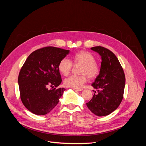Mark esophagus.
<instances>
[{"instance_id": "obj_1", "label": "esophagus", "mask_w": 146, "mask_h": 146, "mask_svg": "<svg viewBox=\"0 0 146 146\" xmlns=\"http://www.w3.org/2000/svg\"><path fill=\"white\" fill-rule=\"evenodd\" d=\"M73 90H75V91H81L83 90L82 89H75V88H74Z\"/></svg>"}]
</instances>
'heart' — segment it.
Returning a JSON list of instances; mask_svg holds the SVG:
<instances>
[{"mask_svg": "<svg viewBox=\"0 0 146 146\" xmlns=\"http://www.w3.org/2000/svg\"><path fill=\"white\" fill-rule=\"evenodd\" d=\"M73 63L75 65H82L79 69V76H71L66 78L64 83L67 87L80 89L87 81V76L89 78H96L100 72V68L95 61L94 56L87 51H80L75 54L73 57ZM73 64L68 58H64L58 64V69L60 72L67 76L71 72Z\"/></svg>", "mask_w": 146, "mask_h": 146, "instance_id": "obj_1", "label": "heart"}]
</instances>
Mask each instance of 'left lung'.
Instances as JSON below:
<instances>
[{"label": "left lung", "mask_w": 146, "mask_h": 146, "mask_svg": "<svg viewBox=\"0 0 146 146\" xmlns=\"http://www.w3.org/2000/svg\"><path fill=\"white\" fill-rule=\"evenodd\" d=\"M91 49L101 56L102 62L100 73L92 84L98 92L94 93L86 105L96 115L107 116L117 108L122 100L125 74L116 56L111 50L102 46L91 47Z\"/></svg>", "instance_id": "8db88e82"}]
</instances>
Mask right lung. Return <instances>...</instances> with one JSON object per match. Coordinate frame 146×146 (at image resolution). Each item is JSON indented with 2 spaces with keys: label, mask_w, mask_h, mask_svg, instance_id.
Listing matches in <instances>:
<instances>
[{
  "label": "right lung",
  "mask_w": 146,
  "mask_h": 146,
  "mask_svg": "<svg viewBox=\"0 0 146 146\" xmlns=\"http://www.w3.org/2000/svg\"><path fill=\"white\" fill-rule=\"evenodd\" d=\"M69 53V50L48 46L33 52L25 60L18 83L22 102L30 112L45 115L59 102L65 89L56 88L62 81L58 64Z\"/></svg>",
  "instance_id": "right-lung-1"
}]
</instances>
